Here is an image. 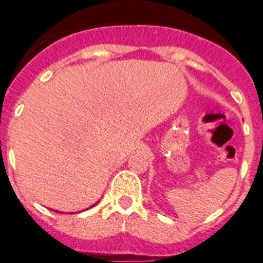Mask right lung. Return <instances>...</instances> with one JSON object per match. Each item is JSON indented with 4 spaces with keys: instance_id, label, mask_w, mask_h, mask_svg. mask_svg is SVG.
I'll use <instances>...</instances> for the list:
<instances>
[{
    "instance_id": "right-lung-1",
    "label": "right lung",
    "mask_w": 263,
    "mask_h": 263,
    "mask_svg": "<svg viewBox=\"0 0 263 263\" xmlns=\"http://www.w3.org/2000/svg\"><path fill=\"white\" fill-rule=\"evenodd\" d=\"M96 204H97V203H96ZM96 204H93V205H91V207H94V205H96Z\"/></svg>"
}]
</instances>
